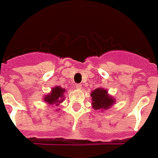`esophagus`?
Masks as SVG:
<instances>
[{
    "label": "esophagus",
    "instance_id": "34e87169",
    "mask_svg": "<svg viewBox=\"0 0 158 158\" xmlns=\"http://www.w3.org/2000/svg\"><path fill=\"white\" fill-rule=\"evenodd\" d=\"M74 87L75 88V89H80L82 88V84H75L74 85Z\"/></svg>",
    "mask_w": 158,
    "mask_h": 158
}]
</instances>
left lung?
<instances>
[{
    "instance_id": "1",
    "label": "left lung",
    "mask_w": 158,
    "mask_h": 158,
    "mask_svg": "<svg viewBox=\"0 0 158 158\" xmlns=\"http://www.w3.org/2000/svg\"><path fill=\"white\" fill-rule=\"evenodd\" d=\"M93 101V108L95 110L98 109H107L114 103V98L108 96V91L103 89H97L91 94Z\"/></svg>"
}]
</instances>
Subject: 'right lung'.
<instances>
[{"label": "right lung", "instance_id": "obj_1", "mask_svg": "<svg viewBox=\"0 0 158 158\" xmlns=\"http://www.w3.org/2000/svg\"><path fill=\"white\" fill-rule=\"evenodd\" d=\"M65 90L63 89L62 88L56 86L55 88H53L52 92L50 94H47L45 98H44V101L49 104H55L57 103L56 105L59 104V103H61L63 101L64 93Z\"/></svg>", "mask_w": 158, "mask_h": 158}]
</instances>
